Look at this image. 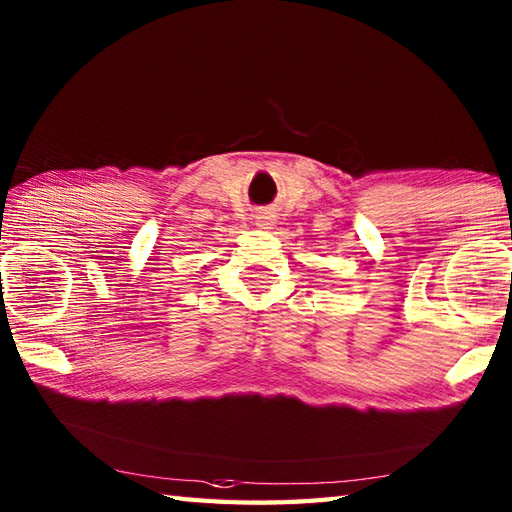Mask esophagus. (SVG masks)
<instances>
[{"label": "esophagus", "instance_id": "1", "mask_svg": "<svg viewBox=\"0 0 512 512\" xmlns=\"http://www.w3.org/2000/svg\"><path fill=\"white\" fill-rule=\"evenodd\" d=\"M275 224H277V220H275L273 213H259L255 217V226L262 228V231H268V228H273Z\"/></svg>", "mask_w": 512, "mask_h": 512}]
</instances>
